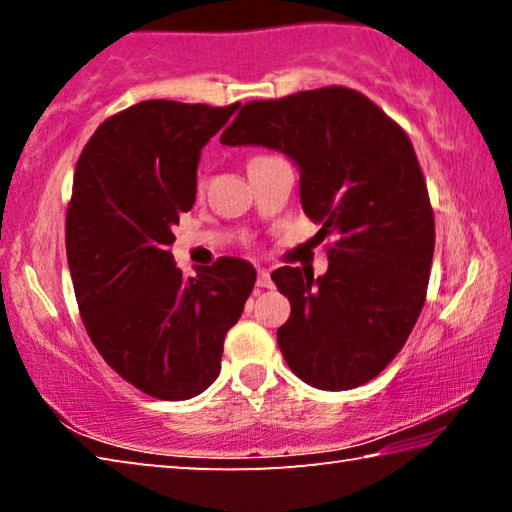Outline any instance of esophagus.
<instances>
[{"label": "esophagus", "mask_w": 512, "mask_h": 512, "mask_svg": "<svg viewBox=\"0 0 512 512\" xmlns=\"http://www.w3.org/2000/svg\"><path fill=\"white\" fill-rule=\"evenodd\" d=\"M257 287L259 289H273L271 273H268L266 268H259V271H257Z\"/></svg>", "instance_id": "34e87169"}]
</instances>
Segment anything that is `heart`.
Listing matches in <instances>:
<instances>
[{
  "label": "heart",
  "instance_id": "1",
  "mask_svg": "<svg viewBox=\"0 0 512 512\" xmlns=\"http://www.w3.org/2000/svg\"><path fill=\"white\" fill-rule=\"evenodd\" d=\"M266 158H271V155H253V158L248 160V167H253L255 162H262V160H266Z\"/></svg>",
  "mask_w": 512,
  "mask_h": 512
}]
</instances>
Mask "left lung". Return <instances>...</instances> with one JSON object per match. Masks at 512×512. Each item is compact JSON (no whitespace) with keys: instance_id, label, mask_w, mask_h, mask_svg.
I'll list each match as a JSON object with an SVG mask.
<instances>
[{"instance_id":"obj_1","label":"left lung","mask_w":512,"mask_h":512,"mask_svg":"<svg viewBox=\"0 0 512 512\" xmlns=\"http://www.w3.org/2000/svg\"><path fill=\"white\" fill-rule=\"evenodd\" d=\"M228 146H271L300 167V201L327 244L323 277L282 266L271 280L291 302L277 329L289 368L323 391L375 379L404 348L427 300L436 225L404 128L366 94L329 85L248 101Z\"/></svg>"}]
</instances>
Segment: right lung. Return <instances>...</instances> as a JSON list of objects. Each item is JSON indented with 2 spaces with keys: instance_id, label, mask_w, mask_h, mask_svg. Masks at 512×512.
I'll list each match as a JSON object with an SVG mask.
<instances>
[{
  "instance_id": "obj_1",
  "label": "right lung",
  "mask_w": 512,
  "mask_h": 512,
  "mask_svg": "<svg viewBox=\"0 0 512 512\" xmlns=\"http://www.w3.org/2000/svg\"><path fill=\"white\" fill-rule=\"evenodd\" d=\"M237 108L135 103L76 162L65 248L83 325L103 361L158 400H189L219 377L225 334L255 287L244 259L219 257L185 280L171 255L201 149Z\"/></svg>"
}]
</instances>
